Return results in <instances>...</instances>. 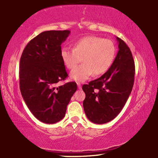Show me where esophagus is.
I'll list each match as a JSON object with an SVG mask.
<instances>
[{
    "label": "esophagus",
    "mask_w": 158,
    "mask_h": 158,
    "mask_svg": "<svg viewBox=\"0 0 158 158\" xmlns=\"http://www.w3.org/2000/svg\"><path fill=\"white\" fill-rule=\"evenodd\" d=\"M77 87H78L79 89H81V83H77Z\"/></svg>",
    "instance_id": "1"
}]
</instances>
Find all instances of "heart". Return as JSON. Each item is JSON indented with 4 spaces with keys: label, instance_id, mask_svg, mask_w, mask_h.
<instances>
[{
    "label": "heart",
    "instance_id": "heart-1",
    "mask_svg": "<svg viewBox=\"0 0 158 158\" xmlns=\"http://www.w3.org/2000/svg\"><path fill=\"white\" fill-rule=\"evenodd\" d=\"M116 47L109 39L96 36H87L77 41L73 49L62 48L61 59L67 69L72 70L81 60L84 62L70 73V78L78 82L88 79L93 73L100 75L108 70L115 60Z\"/></svg>",
    "mask_w": 158,
    "mask_h": 158
}]
</instances>
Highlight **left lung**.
<instances>
[{
  "instance_id": "left-lung-1",
  "label": "left lung",
  "mask_w": 158,
  "mask_h": 158,
  "mask_svg": "<svg viewBox=\"0 0 158 158\" xmlns=\"http://www.w3.org/2000/svg\"><path fill=\"white\" fill-rule=\"evenodd\" d=\"M119 51L111 66L100 78L85 84L83 105L85 115L94 123L113 120L122 110L135 82V65L128 46L117 37Z\"/></svg>"
}]
</instances>
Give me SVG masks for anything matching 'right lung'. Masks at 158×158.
Listing matches in <instances>:
<instances>
[{
  "mask_svg": "<svg viewBox=\"0 0 158 158\" xmlns=\"http://www.w3.org/2000/svg\"><path fill=\"white\" fill-rule=\"evenodd\" d=\"M70 32L67 30L40 33L28 43L20 58L22 96L33 115L45 123H55L64 118L77 89L75 82L58 86L68 76L60 52Z\"/></svg>",
  "mask_w": 158,
  "mask_h": 158,
  "instance_id": "add662e5",
  "label": "right lung"
}]
</instances>
